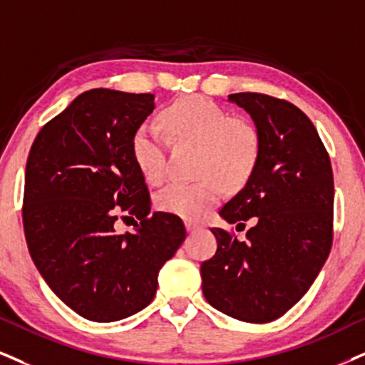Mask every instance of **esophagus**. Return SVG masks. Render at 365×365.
I'll return each instance as SVG.
<instances>
[{
    "label": "esophagus",
    "instance_id": "1",
    "mask_svg": "<svg viewBox=\"0 0 365 365\" xmlns=\"http://www.w3.org/2000/svg\"><path fill=\"white\" fill-rule=\"evenodd\" d=\"M197 228H200V225L195 223V222H191V220H186V230L187 232L192 233V232H196Z\"/></svg>",
    "mask_w": 365,
    "mask_h": 365
}]
</instances>
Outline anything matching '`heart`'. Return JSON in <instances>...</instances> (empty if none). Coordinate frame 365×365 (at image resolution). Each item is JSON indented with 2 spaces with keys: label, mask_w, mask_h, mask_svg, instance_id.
I'll return each mask as SVG.
<instances>
[{
  "label": "heart",
  "mask_w": 365,
  "mask_h": 365,
  "mask_svg": "<svg viewBox=\"0 0 365 365\" xmlns=\"http://www.w3.org/2000/svg\"><path fill=\"white\" fill-rule=\"evenodd\" d=\"M160 125L174 142L197 145L196 174L191 182H173L157 195V208L197 220L222 200L225 187L237 191L254 175L262 140L254 123L230 118L223 108L203 96H186L160 113ZM132 155L148 182L159 184L168 174V154L154 130L138 128L132 137Z\"/></svg>",
  "instance_id": "heart-1"
}]
</instances>
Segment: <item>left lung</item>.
I'll list each match as a JSON object with an SVG mask.
<instances>
[{
  "instance_id": "left-lung-1",
  "label": "left lung",
  "mask_w": 365,
  "mask_h": 365,
  "mask_svg": "<svg viewBox=\"0 0 365 365\" xmlns=\"http://www.w3.org/2000/svg\"><path fill=\"white\" fill-rule=\"evenodd\" d=\"M260 133L257 169L220 210L228 223L254 227L245 240L211 228L217 254L201 264L208 303L235 320L269 323L309 289L334 240V173L320 135L298 106L262 93H235Z\"/></svg>"
}]
</instances>
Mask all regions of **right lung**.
Wrapping results in <instances>:
<instances>
[{"label": "right lung", "instance_id": "add662e5", "mask_svg": "<svg viewBox=\"0 0 365 365\" xmlns=\"http://www.w3.org/2000/svg\"><path fill=\"white\" fill-rule=\"evenodd\" d=\"M152 110L150 93L89 89L43 125L26 159L21 215L31 260L86 320H123L150 304L160 267L186 238L179 217L150 215L132 155ZM120 214L135 234L115 233Z\"/></svg>", "mask_w": 365, "mask_h": 365}]
</instances>
